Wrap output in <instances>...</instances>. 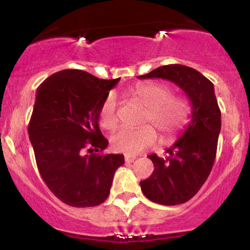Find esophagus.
Returning a JSON list of instances; mask_svg holds the SVG:
<instances>
[{
	"instance_id": "obj_1",
	"label": "esophagus",
	"mask_w": 250,
	"mask_h": 250,
	"mask_svg": "<svg viewBox=\"0 0 250 250\" xmlns=\"http://www.w3.org/2000/svg\"><path fill=\"white\" fill-rule=\"evenodd\" d=\"M136 160V156H130V155H125V163H133Z\"/></svg>"
}]
</instances>
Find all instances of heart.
I'll use <instances>...</instances> for the list:
<instances>
[{"label":"heart","instance_id":"obj_1","mask_svg":"<svg viewBox=\"0 0 250 250\" xmlns=\"http://www.w3.org/2000/svg\"><path fill=\"white\" fill-rule=\"evenodd\" d=\"M130 95L142 107L141 128H122L111 136V147L115 151L139 154L156 143L157 135L152 125L159 130L162 141H171L187 125L190 116V104L183 97L173 96L168 85L159 82H141L129 90ZM100 125L107 130H113L119 125L117 99L113 93L108 94L99 110ZM149 124H151L149 126Z\"/></svg>","mask_w":250,"mask_h":250}]
</instances>
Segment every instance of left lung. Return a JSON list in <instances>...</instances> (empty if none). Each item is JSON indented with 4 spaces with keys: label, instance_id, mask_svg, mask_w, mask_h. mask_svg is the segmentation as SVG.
I'll return each mask as SVG.
<instances>
[{
    "label": "left lung",
    "instance_id": "8db88e82",
    "mask_svg": "<svg viewBox=\"0 0 250 250\" xmlns=\"http://www.w3.org/2000/svg\"><path fill=\"white\" fill-rule=\"evenodd\" d=\"M139 79H163L182 89L191 103V120L185 133L167 149L168 157L149 155L154 171L140 182L145 196L163 206L187 202L208 179L216 156L221 110L214 84L200 71L182 64L156 68Z\"/></svg>",
    "mask_w": 250,
    "mask_h": 250
}]
</instances>
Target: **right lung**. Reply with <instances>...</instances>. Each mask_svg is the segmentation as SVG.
<instances>
[{
    "label": "right lung",
    "instance_id": "add662e5",
    "mask_svg": "<svg viewBox=\"0 0 250 250\" xmlns=\"http://www.w3.org/2000/svg\"><path fill=\"white\" fill-rule=\"evenodd\" d=\"M120 79L101 80L87 71L65 69L37 88L28 134L43 181L71 207H94L107 200L121 154L103 151L108 140L99 127V110ZM90 151V155L83 154Z\"/></svg>",
    "mask_w": 250,
    "mask_h": 250
}]
</instances>
